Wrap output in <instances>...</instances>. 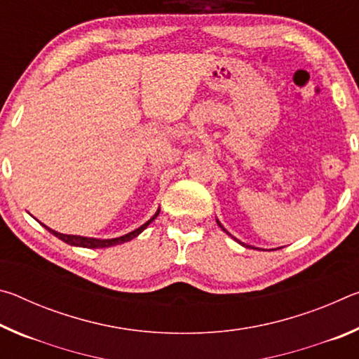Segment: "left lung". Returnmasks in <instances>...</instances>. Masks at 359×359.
Wrapping results in <instances>:
<instances>
[{"mask_svg": "<svg viewBox=\"0 0 359 359\" xmlns=\"http://www.w3.org/2000/svg\"><path fill=\"white\" fill-rule=\"evenodd\" d=\"M218 224H220V223H218ZM220 228H223V226H222V224H220ZM223 231H224V233H228V231H226V229H224V228H223ZM228 234H229V233H228ZM245 247H247V245H245Z\"/></svg>", "mask_w": 359, "mask_h": 359, "instance_id": "8db88e82", "label": "left lung"}]
</instances>
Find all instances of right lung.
Listing matches in <instances>:
<instances>
[{
  "mask_svg": "<svg viewBox=\"0 0 359 359\" xmlns=\"http://www.w3.org/2000/svg\"><path fill=\"white\" fill-rule=\"evenodd\" d=\"M160 212H156V214L150 218L147 223H144L142 226H139L137 229L131 231V233L125 234V236H120V238H115V239H92V238H83V236H71V234H62V233H57V231H53L50 228H47L46 224H42L47 231H50L53 236H57L58 239H62L63 242L69 245H74V247H83V248H104V247H112V245H117V244H123V242H128L131 239H135L136 236H139L142 233V231L149 226V224L155 220L158 217Z\"/></svg>",
  "mask_w": 359,
  "mask_h": 359,
  "instance_id": "right-lung-1",
  "label": "right lung"
}]
</instances>
